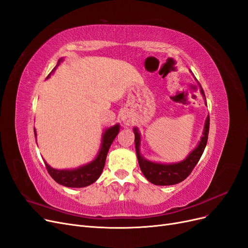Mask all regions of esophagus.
<instances>
[{
    "label": "esophagus",
    "instance_id": "esophagus-1",
    "mask_svg": "<svg viewBox=\"0 0 248 248\" xmlns=\"http://www.w3.org/2000/svg\"><path fill=\"white\" fill-rule=\"evenodd\" d=\"M121 120H122L123 124H124V125H126V126L130 125V124H131V122H132V119H131V117H130L129 115H128V114H123V115H122V117H121Z\"/></svg>",
    "mask_w": 248,
    "mask_h": 248
}]
</instances>
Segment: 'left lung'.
<instances>
[{
    "instance_id": "left-lung-1",
    "label": "left lung",
    "mask_w": 248,
    "mask_h": 248,
    "mask_svg": "<svg viewBox=\"0 0 248 248\" xmlns=\"http://www.w3.org/2000/svg\"><path fill=\"white\" fill-rule=\"evenodd\" d=\"M197 81V80H196ZM201 88V86H200ZM202 96L206 102L205 94L201 88L200 89ZM134 131V142L136 155H138L139 164L141 172L146 176L148 181L157 186H172L183 182L187 176L190 175L192 170L198 163L204 149L206 147L208 140V131H209V116H207L205 124H204L203 133L196 148L186 157V159L176 162V163H160V162H154L143 158L140 154V133L136 127L133 128Z\"/></svg>"
}]
</instances>
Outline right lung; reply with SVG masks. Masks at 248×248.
I'll return each mask as SVG.
<instances>
[{"label":"right lung","mask_w":248,"mask_h":248,"mask_svg":"<svg viewBox=\"0 0 248 248\" xmlns=\"http://www.w3.org/2000/svg\"><path fill=\"white\" fill-rule=\"evenodd\" d=\"M63 58L59 59L57 64L55 65L52 72H51V74L57 69V66L61 64ZM49 76L47 78H49ZM119 130H120V125L119 124H116L106 129L105 132L102 133L100 149L97 153L95 159L89 162V163L82 165L78 168L55 169L53 167H51L49 164H47V162L45 161V165L49 174L56 183L67 187H84V186H90L93 183H95L98 179V177L100 176L102 170H104L108 152L109 150L110 144L113 143L116 136L118 135ZM33 131H35V136L37 138L36 129Z\"/></svg>","instance_id":"add662e5"}]
</instances>
